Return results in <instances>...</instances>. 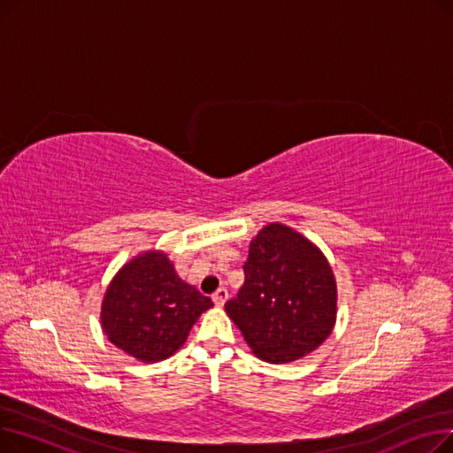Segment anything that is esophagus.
<instances>
[{"label":"esophagus","instance_id":"1","mask_svg":"<svg viewBox=\"0 0 453 453\" xmlns=\"http://www.w3.org/2000/svg\"><path fill=\"white\" fill-rule=\"evenodd\" d=\"M212 301L217 306H224V303L227 301V290L226 288H219L217 292L212 294Z\"/></svg>","mask_w":453,"mask_h":453}]
</instances>
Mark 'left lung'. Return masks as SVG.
Masks as SVG:
<instances>
[{"mask_svg": "<svg viewBox=\"0 0 453 453\" xmlns=\"http://www.w3.org/2000/svg\"><path fill=\"white\" fill-rule=\"evenodd\" d=\"M244 284L226 303L260 360L288 364L316 350L336 323V280L328 260L288 226L257 233L244 263Z\"/></svg>", "mask_w": 453, "mask_h": 453, "instance_id": "8db88e82", "label": "left lung"}]
</instances>
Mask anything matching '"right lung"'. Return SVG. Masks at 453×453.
<instances>
[{"instance_id":"add662e5","label":"right lung","mask_w":453,"mask_h":453,"mask_svg":"<svg viewBox=\"0 0 453 453\" xmlns=\"http://www.w3.org/2000/svg\"><path fill=\"white\" fill-rule=\"evenodd\" d=\"M212 301L183 282L161 251H145L117 272L104 294L108 340L141 362H161L187 340Z\"/></svg>"}]
</instances>
